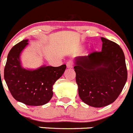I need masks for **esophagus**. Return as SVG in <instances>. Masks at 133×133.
Returning <instances> with one entry per match:
<instances>
[{
	"mask_svg": "<svg viewBox=\"0 0 133 133\" xmlns=\"http://www.w3.org/2000/svg\"><path fill=\"white\" fill-rule=\"evenodd\" d=\"M66 66L68 68H72L73 66V63H72V61H68L66 62Z\"/></svg>",
	"mask_w": 133,
	"mask_h": 133,
	"instance_id": "obj_1",
	"label": "esophagus"
}]
</instances>
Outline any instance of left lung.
<instances>
[{"label":"left lung","mask_w":133,"mask_h":133,"mask_svg":"<svg viewBox=\"0 0 133 133\" xmlns=\"http://www.w3.org/2000/svg\"><path fill=\"white\" fill-rule=\"evenodd\" d=\"M100 52L75 59L76 81L81 100L94 107L113 103L119 96L127 79L123 50L118 44L104 37Z\"/></svg>","instance_id":"left-lung-1"}]
</instances>
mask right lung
<instances>
[{
	"label": "right lung",
	"instance_id": "obj_1",
	"mask_svg": "<svg viewBox=\"0 0 133 133\" xmlns=\"http://www.w3.org/2000/svg\"><path fill=\"white\" fill-rule=\"evenodd\" d=\"M28 41H22L10 50L4 68V79L12 96L18 102L28 105H43L51 99L54 84L63 74L66 66H42L36 70L22 68L20 55Z\"/></svg>",
	"mask_w": 133,
	"mask_h": 133
}]
</instances>
